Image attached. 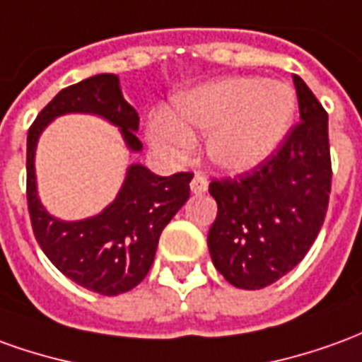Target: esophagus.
<instances>
[{
  "label": "esophagus",
  "instance_id": "1",
  "mask_svg": "<svg viewBox=\"0 0 362 362\" xmlns=\"http://www.w3.org/2000/svg\"><path fill=\"white\" fill-rule=\"evenodd\" d=\"M189 189H192V194H204L207 189V180L202 174H196L189 182Z\"/></svg>",
  "mask_w": 362,
  "mask_h": 362
}]
</instances>
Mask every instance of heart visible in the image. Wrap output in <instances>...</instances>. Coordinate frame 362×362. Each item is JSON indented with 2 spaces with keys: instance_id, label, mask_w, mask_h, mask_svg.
Instances as JSON below:
<instances>
[{
  "instance_id": "b5f03b06",
  "label": "heart",
  "mask_w": 362,
  "mask_h": 362,
  "mask_svg": "<svg viewBox=\"0 0 362 362\" xmlns=\"http://www.w3.org/2000/svg\"><path fill=\"white\" fill-rule=\"evenodd\" d=\"M296 93L264 78H225L174 98L173 113L156 115L148 139L173 158L207 135V158L225 173L243 174L267 163L294 123Z\"/></svg>"
}]
</instances>
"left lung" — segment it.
Returning <instances> with one entry per match:
<instances>
[{
    "instance_id": "obj_1",
    "label": "left lung",
    "mask_w": 362,
    "mask_h": 362,
    "mask_svg": "<svg viewBox=\"0 0 362 362\" xmlns=\"http://www.w3.org/2000/svg\"><path fill=\"white\" fill-rule=\"evenodd\" d=\"M300 123L267 163L239 178L214 180L217 217L207 233L216 269L243 290L288 274L322 229L331 192L327 113L294 76Z\"/></svg>"
}]
</instances>
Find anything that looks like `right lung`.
<instances>
[{"instance_id":"right-lung-1","label":"right lung","mask_w":362,"mask_h":362,"mask_svg":"<svg viewBox=\"0 0 362 362\" xmlns=\"http://www.w3.org/2000/svg\"><path fill=\"white\" fill-rule=\"evenodd\" d=\"M66 113L100 115L119 127L131 153H141L139 113L121 93L115 74H95L68 86L40 111L27 135V204L33 233L42 252L64 276L103 296L135 288L148 274L158 237L189 198L192 173L156 176L143 164H131L119 194L98 216L64 221L40 204L35 176V151L50 121Z\"/></svg>"}]
</instances>
